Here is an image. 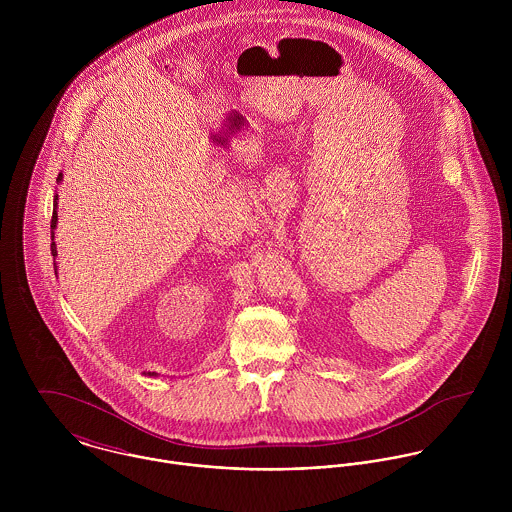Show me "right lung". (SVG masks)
<instances>
[{
  "mask_svg": "<svg viewBox=\"0 0 512 512\" xmlns=\"http://www.w3.org/2000/svg\"><path fill=\"white\" fill-rule=\"evenodd\" d=\"M61 179H63V173H59L57 181H61ZM57 201H59V195H55V201H53L55 211H53V219H51V240H55V228H57ZM51 254L57 256V244H55V242H51ZM55 274H57V264H55ZM151 376H153V374H151Z\"/></svg>",
  "mask_w": 512,
  "mask_h": 512,
  "instance_id": "add662e5",
  "label": "right lung"
}]
</instances>
